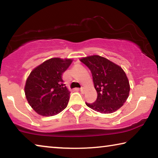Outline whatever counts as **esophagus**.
Returning <instances> with one entry per match:
<instances>
[{"label": "esophagus", "mask_w": 158, "mask_h": 158, "mask_svg": "<svg viewBox=\"0 0 158 158\" xmlns=\"http://www.w3.org/2000/svg\"><path fill=\"white\" fill-rule=\"evenodd\" d=\"M80 91H81V93H84V92H85V89H84V88L81 87V89H80Z\"/></svg>", "instance_id": "34e87169"}]
</instances>
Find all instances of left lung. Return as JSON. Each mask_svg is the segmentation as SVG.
<instances>
[{
	"label": "left lung",
	"instance_id": "left-lung-1",
	"mask_svg": "<svg viewBox=\"0 0 158 158\" xmlns=\"http://www.w3.org/2000/svg\"><path fill=\"white\" fill-rule=\"evenodd\" d=\"M91 72L98 97L95 102H85L89 107L102 114H111L123 105L129 96L130 84L121 67L100 56L81 58Z\"/></svg>",
	"mask_w": 158,
	"mask_h": 158
}]
</instances>
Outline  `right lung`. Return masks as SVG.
Listing matches in <instances>:
<instances>
[{"instance_id": "add662e5", "label": "right lung", "mask_w": 158, "mask_h": 158, "mask_svg": "<svg viewBox=\"0 0 158 158\" xmlns=\"http://www.w3.org/2000/svg\"><path fill=\"white\" fill-rule=\"evenodd\" d=\"M72 62L71 59L51 58L31 73L26 82L25 95L29 105L38 114L54 116L67 107L70 92L62 77Z\"/></svg>"}]
</instances>
